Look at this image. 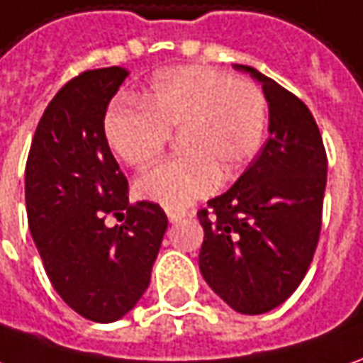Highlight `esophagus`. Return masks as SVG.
<instances>
[{"mask_svg": "<svg viewBox=\"0 0 363 363\" xmlns=\"http://www.w3.org/2000/svg\"><path fill=\"white\" fill-rule=\"evenodd\" d=\"M167 216H169V220L171 223H179L181 218L186 216V211H179V208H167Z\"/></svg>", "mask_w": 363, "mask_h": 363, "instance_id": "34e87169", "label": "esophagus"}]
</instances>
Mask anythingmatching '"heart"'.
I'll return each instance as SVG.
<instances>
[{"label":"heart","mask_w":363,"mask_h":363,"mask_svg":"<svg viewBox=\"0 0 363 363\" xmlns=\"http://www.w3.org/2000/svg\"><path fill=\"white\" fill-rule=\"evenodd\" d=\"M266 97L246 79L182 65L155 75L143 105L117 103L105 115V139L125 162L147 167L181 130V157L139 179L147 201L184 208L234 181L258 152L266 129Z\"/></svg>","instance_id":"b5f03b06"}]
</instances>
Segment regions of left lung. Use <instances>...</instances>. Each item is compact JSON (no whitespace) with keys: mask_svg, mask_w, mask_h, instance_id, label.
Wrapping results in <instances>:
<instances>
[{"mask_svg":"<svg viewBox=\"0 0 363 363\" xmlns=\"http://www.w3.org/2000/svg\"><path fill=\"white\" fill-rule=\"evenodd\" d=\"M264 89L270 137L228 191L199 211V266L240 314H264L304 280L322 230L328 157L316 119L294 93L248 65Z\"/></svg>","mask_w":363,"mask_h":363,"instance_id":"1","label":"left lung"}]
</instances>
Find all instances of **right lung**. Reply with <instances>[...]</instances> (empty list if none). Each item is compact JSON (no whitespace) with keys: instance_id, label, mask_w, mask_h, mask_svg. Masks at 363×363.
Instances as JSON below:
<instances>
[{"instance_id":"right-lung-1","label":"right lung","mask_w":363,"mask_h":363,"mask_svg":"<svg viewBox=\"0 0 363 363\" xmlns=\"http://www.w3.org/2000/svg\"><path fill=\"white\" fill-rule=\"evenodd\" d=\"M127 75L103 67L67 81L37 125L26 164L27 223L47 276L69 308L101 324L145 294L169 224L159 204H130L105 139V113ZM109 213L125 223L109 229Z\"/></svg>"}]
</instances>
